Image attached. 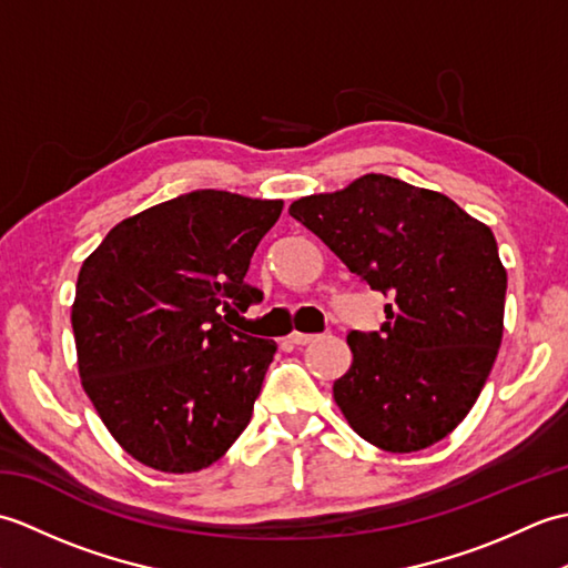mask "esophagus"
Wrapping results in <instances>:
<instances>
[{
	"instance_id": "34e87169",
	"label": "esophagus",
	"mask_w": 568,
	"mask_h": 568,
	"mask_svg": "<svg viewBox=\"0 0 568 568\" xmlns=\"http://www.w3.org/2000/svg\"><path fill=\"white\" fill-rule=\"evenodd\" d=\"M312 339H315V334H303V332H291V334H287V342L297 344V346L310 344Z\"/></svg>"
}]
</instances>
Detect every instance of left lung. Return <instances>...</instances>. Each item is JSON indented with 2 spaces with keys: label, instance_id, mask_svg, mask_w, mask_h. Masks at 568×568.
<instances>
[{
  "label": "left lung",
  "instance_id": "obj_1",
  "mask_svg": "<svg viewBox=\"0 0 568 568\" xmlns=\"http://www.w3.org/2000/svg\"><path fill=\"white\" fill-rule=\"evenodd\" d=\"M348 271L383 295L381 332H348L334 400L368 444L427 449L462 425L503 342L508 273L490 226L442 192L368 173L291 204Z\"/></svg>",
  "mask_w": 568,
  "mask_h": 568
}]
</instances>
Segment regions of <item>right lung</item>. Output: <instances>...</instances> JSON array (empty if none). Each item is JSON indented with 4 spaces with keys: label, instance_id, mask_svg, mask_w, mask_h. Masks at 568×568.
<instances>
[{
    "label": "right lung",
    "instance_id": "1",
    "mask_svg": "<svg viewBox=\"0 0 568 568\" xmlns=\"http://www.w3.org/2000/svg\"><path fill=\"white\" fill-rule=\"evenodd\" d=\"M283 200L195 190L119 222L82 261L70 322L82 388L139 464L195 474L246 429L275 342L229 327Z\"/></svg>",
    "mask_w": 568,
    "mask_h": 568
}]
</instances>
